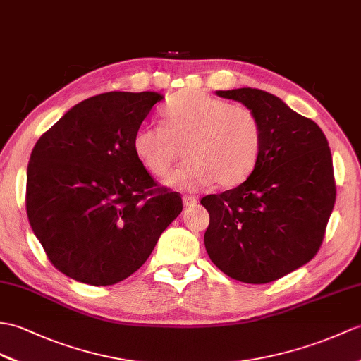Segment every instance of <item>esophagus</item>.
Here are the masks:
<instances>
[{
	"label": "esophagus",
	"instance_id": "esophagus-1",
	"mask_svg": "<svg viewBox=\"0 0 361 361\" xmlns=\"http://www.w3.org/2000/svg\"><path fill=\"white\" fill-rule=\"evenodd\" d=\"M197 203H198V198L197 197H192V195H184L183 197L184 207H194Z\"/></svg>",
	"mask_w": 361,
	"mask_h": 361
}]
</instances>
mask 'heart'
Masks as SVG:
<instances>
[{
  "mask_svg": "<svg viewBox=\"0 0 361 361\" xmlns=\"http://www.w3.org/2000/svg\"><path fill=\"white\" fill-rule=\"evenodd\" d=\"M163 126L142 124L133 132L132 152L145 169L163 177L184 145L188 161L163 180L172 189L195 190L216 183L245 181L262 149V124L249 107L229 104L201 90H183L163 107Z\"/></svg>",
  "mask_w": 361,
  "mask_h": 361,
  "instance_id": "heart-1",
  "label": "heart"
}]
</instances>
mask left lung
Instances as JSON below:
<instances>
[{
	"label": "left lung",
	"instance_id": "left-lung-1",
	"mask_svg": "<svg viewBox=\"0 0 361 361\" xmlns=\"http://www.w3.org/2000/svg\"><path fill=\"white\" fill-rule=\"evenodd\" d=\"M216 95L245 104L262 124L254 171L235 189L206 195L204 246L231 279L264 284L318 252L335 203L331 149L322 129L269 92L241 87Z\"/></svg>",
	"mask_w": 361,
	"mask_h": 361
}]
</instances>
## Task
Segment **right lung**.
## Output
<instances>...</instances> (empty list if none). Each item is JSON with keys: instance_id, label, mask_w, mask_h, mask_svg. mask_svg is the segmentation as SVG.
<instances>
[{"instance_id": "1", "label": "right lung", "mask_w": 361, "mask_h": 361, "mask_svg": "<svg viewBox=\"0 0 361 361\" xmlns=\"http://www.w3.org/2000/svg\"><path fill=\"white\" fill-rule=\"evenodd\" d=\"M157 92H107L69 109L41 135L27 166L30 228L58 271L109 286L145 264L183 211L132 152Z\"/></svg>"}]
</instances>
